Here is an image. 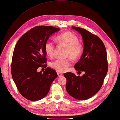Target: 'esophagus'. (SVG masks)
Wrapping results in <instances>:
<instances>
[{
  "mask_svg": "<svg viewBox=\"0 0 120 120\" xmlns=\"http://www.w3.org/2000/svg\"><path fill=\"white\" fill-rule=\"evenodd\" d=\"M57 74H58V77H61V76H62V74H61V73H59V72H58L57 73Z\"/></svg>",
  "mask_w": 120,
  "mask_h": 120,
  "instance_id": "obj_1",
  "label": "esophagus"
}]
</instances>
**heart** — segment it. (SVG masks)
I'll return each instance as SVG.
<instances>
[{
  "mask_svg": "<svg viewBox=\"0 0 120 120\" xmlns=\"http://www.w3.org/2000/svg\"><path fill=\"white\" fill-rule=\"evenodd\" d=\"M57 39L59 43L66 47L65 54L66 56H69L73 60H77L81 56L83 52V47L79 43V38L75 34L70 32H64L57 36ZM44 50L48 56L52 57L53 56L55 44L52 39H48L45 42ZM70 65L71 61L69 58H59L50 63L51 68L59 72H65Z\"/></svg>",
  "mask_w": 120,
  "mask_h": 120,
  "instance_id": "obj_1",
  "label": "heart"
}]
</instances>
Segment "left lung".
Segmentation results:
<instances>
[{"instance_id":"8db88e82","label":"left lung","mask_w":120,"mask_h":120,"mask_svg":"<svg viewBox=\"0 0 120 120\" xmlns=\"http://www.w3.org/2000/svg\"><path fill=\"white\" fill-rule=\"evenodd\" d=\"M80 33L83 42V52L74 67L85 72L82 77L65 73L66 91L75 99L84 100L97 93L102 86L108 71L107 53L105 45L99 37L83 28L72 26Z\"/></svg>"}]
</instances>
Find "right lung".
<instances>
[{
  "label": "right lung",
  "mask_w": 120,
  "mask_h": 120,
  "mask_svg": "<svg viewBox=\"0 0 120 120\" xmlns=\"http://www.w3.org/2000/svg\"><path fill=\"white\" fill-rule=\"evenodd\" d=\"M59 30L53 26H36L23 35L15 45L11 73L19 93L26 99L36 101L43 99L58 77L56 72L49 67L43 73L36 70L39 67H47L45 43L52 34Z\"/></svg>",
  "instance_id": "right-lung-1"
}]
</instances>
